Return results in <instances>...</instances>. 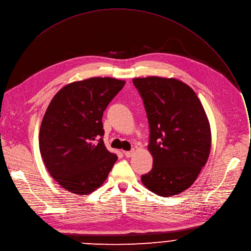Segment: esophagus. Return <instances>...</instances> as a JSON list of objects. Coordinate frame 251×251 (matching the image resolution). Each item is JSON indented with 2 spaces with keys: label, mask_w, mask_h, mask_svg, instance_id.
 Here are the masks:
<instances>
[{
  "label": "esophagus",
  "mask_w": 251,
  "mask_h": 251,
  "mask_svg": "<svg viewBox=\"0 0 251 251\" xmlns=\"http://www.w3.org/2000/svg\"><path fill=\"white\" fill-rule=\"evenodd\" d=\"M134 150H132V151H124V155L126 156V157H132L133 156V154H134Z\"/></svg>",
  "instance_id": "1"
}]
</instances>
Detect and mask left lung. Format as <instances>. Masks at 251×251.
Wrapping results in <instances>:
<instances>
[{
  "mask_svg": "<svg viewBox=\"0 0 251 251\" xmlns=\"http://www.w3.org/2000/svg\"><path fill=\"white\" fill-rule=\"evenodd\" d=\"M150 128L148 150L153 168L141 176L153 193L170 197L188 189L206 164L211 130L192 88L175 78H134Z\"/></svg>",
  "mask_w": 251,
  "mask_h": 251,
  "instance_id": "obj_1",
  "label": "left lung"
}]
</instances>
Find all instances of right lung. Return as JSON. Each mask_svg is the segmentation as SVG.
<instances>
[{
  "label": "right lung",
  "mask_w": 251,
  "mask_h": 251,
  "mask_svg": "<svg viewBox=\"0 0 251 251\" xmlns=\"http://www.w3.org/2000/svg\"><path fill=\"white\" fill-rule=\"evenodd\" d=\"M125 81L93 77L64 86L43 117L39 146L45 166L65 190L87 195L107 179L117 155L102 137L103 112Z\"/></svg>",
  "instance_id": "add662e5"
}]
</instances>
